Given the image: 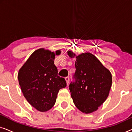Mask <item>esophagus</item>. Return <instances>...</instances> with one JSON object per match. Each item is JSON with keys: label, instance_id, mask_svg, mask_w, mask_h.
Returning <instances> with one entry per match:
<instances>
[{"label": "esophagus", "instance_id": "34e87169", "mask_svg": "<svg viewBox=\"0 0 132 132\" xmlns=\"http://www.w3.org/2000/svg\"><path fill=\"white\" fill-rule=\"evenodd\" d=\"M65 80H66V82H67V84H68V83H69V82H70V78H69V77H66L65 78Z\"/></svg>", "mask_w": 132, "mask_h": 132}]
</instances>
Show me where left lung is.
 Returning <instances> with one entry per match:
<instances>
[{
    "label": "left lung",
    "mask_w": 132,
    "mask_h": 132,
    "mask_svg": "<svg viewBox=\"0 0 132 132\" xmlns=\"http://www.w3.org/2000/svg\"><path fill=\"white\" fill-rule=\"evenodd\" d=\"M70 57L76 55L68 52ZM76 57L75 81L69 85L74 104L85 113L97 111L105 102L112 86V75L100 61L90 53H85Z\"/></svg>",
    "instance_id": "1"
}]
</instances>
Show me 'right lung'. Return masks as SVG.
<instances>
[{
  "label": "right lung",
  "instance_id": "add662e5",
  "mask_svg": "<svg viewBox=\"0 0 132 132\" xmlns=\"http://www.w3.org/2000/svg\"><path fill=\"white\" fill-rule=\"evenodd\" d=\"M56 53L44 48L35 50L19 71L18 79L27 101L40 112L50 110L55 104L59 89L67 86L64 78L57 75L54 64Z\"/></svg>",
  "mask_w": 132,
  "mask_h": 132
}]
</instances>
